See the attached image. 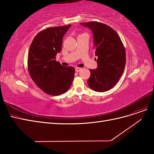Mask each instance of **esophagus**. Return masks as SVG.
Segmentation results:
<instances>
[{"mask_svg":"<svg viewBox=\"0 0 154 154\" xmlns=\"http://www.w3.org/2000/svg\"><path fill=\"white\" fill-rule=\"evenodd\" d=\"M82 70V68H80V67H76L75 68V71H76V72H80V71Z\"/></svg>","mask_w":154,"mask_h":154,"instance_id":"obj_1","label":"esophagus"}]
</instances>
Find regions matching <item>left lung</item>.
Segmentation results:
<instances>
[{
	"label": "left lung",
	"instance_id": "8db88e82",
	"mask_svg": "<svg viewBox=\"0 0 154 154\" xmlns=\"http://www.w3.org/2000/svg\"><path fill=\"white\" fill-rule=\"evenodd\" d=\"M80 24L92 30L97 57V67L90 69L88 85L97 92L109 91L118 82L125 67L123 44L117 32L108 25L94 21Z\"/></svg>",
	"mask_w": 154,
	"mask_h": 154
}]
</instances>
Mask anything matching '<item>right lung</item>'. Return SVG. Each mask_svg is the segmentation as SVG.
I'll return each instance as SVG.
<instances>
[{
  "label": "right lung",
  "instance_id": "right-lung-1",
  "mask_svg": "<svg viewBox=\"0 0 154 154\" xmlns=\"http://www.w3.org/2000/svg\"><path fill=\"white\" fill-rule=\"evenodd\" d=\"M71 25L51 27L39 32L32 40L27 57V69L32 81L45 93L58 96L71 87L75 73L56 60L62 50L63 36Z\"/></svg>",
  "mask_w": 154,
  "mask_h": 154
}]
</instances>
